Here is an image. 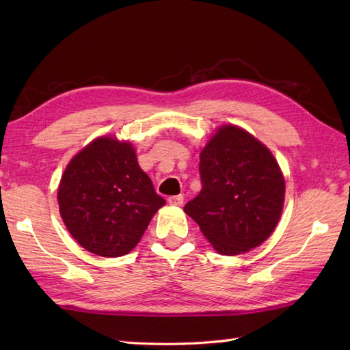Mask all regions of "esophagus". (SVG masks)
I'll return each mask as SVG.
<instances>
[{
	"label": "esophagus",
	"mask_w": 350,
	"mask_h": 350,
	"mask_svg": "<svg viewBox=\"0 0 350 350\" xmlns=\"http://www.w3.org/2000/svg\"><path fill=\"white\" fill-rule=\"evenodd\" d=\"M183 200H185V197L182 194L180 196H173V197H168V203L171 206H182Z\"/></svg>",
	"instance_id": "obj_1"
}]
</instances>
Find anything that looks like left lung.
Masks as SVG:
<instances>
[{
	"instance_id": "1",
	"label": "left lung",
	"mask_w": 350,
	"mask_h": 350,
	"mask_svg": "<svg viewBox=\"0 0 350 350\" xmlns=\"http://www.w3.org/2000/svg\"><path fill=\"white\" fill-rule=\"evenodd\" d=\"M200 177L203 188L183 211L219 254H242L271 236L286 185L265 144L237 126H221L200 154Z\"/></svg>"
}]
</instances>
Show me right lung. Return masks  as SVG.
Wrapping results in <instances>:
<instances>
[{"label": "right lung", "mask_w": 350, "mask_h": 350, "mask_svg": "<svg viewBox=\"0 0 350 350\" xmlns=\"http://www.w3.org/2000/svg\"><path fill=\"white\" fill-rule=\"evenodd\" d=\"M57 198L73 239L100 257L128 254L165 204L139 168L135 148L111 137L96 138L72 158Z\"/></svg>", "instance_id": "1"}]
</instances>
